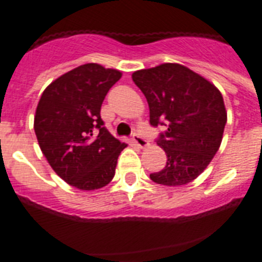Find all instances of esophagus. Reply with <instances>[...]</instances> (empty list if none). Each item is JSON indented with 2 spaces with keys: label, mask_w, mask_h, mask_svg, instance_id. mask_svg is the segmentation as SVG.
<instances>
[{
  "label": "esophagus",
  "mask_w": 262,
  "mask_h": 262,
  "mask_svg": "<svg viewBox=\"0 0 262 262\" xmlns=\"http://www.w3.org/2000/svg\"><path fill=\"white\" fill-rule=\"evenodd\" d=\"M133 142L135 143L136 145H139L140 148H145V147H148V145H149V143H148L147 139L143 138V136H140V135H136V134L134 135Z\"/></svg>",
  "instance_id": "1"
}]
</instances>
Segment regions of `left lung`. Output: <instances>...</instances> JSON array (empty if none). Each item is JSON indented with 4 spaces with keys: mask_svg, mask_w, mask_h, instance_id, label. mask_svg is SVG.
<instances>
[{
    "mask_svg": "<svg viewBox=\"0 0 262 262\" xmlns=\"http://www.w3.org/2000/svg\"><path fill=\"white\" fill-rule=\"evenodd\" d=\"M149 106V123L166 126L157 144L166 165L149 174L156 184L182 186L195 180L221 147L227 111L221 92L191 69L165 62L133 73Z\"/></svg>",
    "mask_w": 262,
    "mask_h": 262,
    "instance_id": "obj_1",
    "label": "left lung"
}]
</instances>
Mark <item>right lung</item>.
<instances>
[{
    "mask_svg": "<svg viewBox=\"0 0 262 262\" xmlns=\"http://www.w3.org/2000/svg\"><path fill=\"white\" fill-rule=\"evenodd\" d=\"M120 77L118 69L89 62L51 82L39 99L34 118L39 147L56 174L80 190L106 186L127 147L101 119L103 99Z\"/></svg>",
    "mask_w": 262,
    "mask_h": 262,
    "instance_id": "obj_1",
    "label": "right lung"
}]
</instances>
